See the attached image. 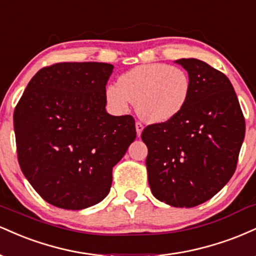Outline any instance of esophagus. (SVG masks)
Returning <instances> with one entry per match:
<instances>
[{"label": "esophagus", "mask_w": 256, "mask_h": 256, "mask_svg": "<svg viewBox=\"0 0 256 256\" xmlns=\"http://www.w3.org/2000/svg\"><path fill=\"white\" fill-rule=\"evenodd\" d=\"M143 128H144V126H143L142 122H136V131H137V136H138V137H140V134H142Z\"/></svg>", "instance_id": "1"}]
</instances>
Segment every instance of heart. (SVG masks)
Wrapping results in <instances>:
<instances>
[{"mask_svg":"<svg viewBox=\"0 0 256 256\" xmlns=\"http://www.w3.org/2000/svg\"><path fill=\"white\" fill-rule=\"evenodd\" d=\"M192 82L186 71L166 64H144L128 70L108 85L106 101L112 110L125 113L136 104L137 114L144 122L161 124L182 113L189 100Z\"/></svg>","mask_w":256,"mask_h":256,"instance_id":"obj_1","label":"heart"}]
</instances>
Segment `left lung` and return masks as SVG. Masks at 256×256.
<instances>
[{
    "instance_id": "8db88e82",
    "label": "left lung",
    "mask_w": 256,
    "mask_h": 256,
    "mask_svg": "<svg viewBox=\"0 0 256 256\" xmlns=\"http://www.w3.org/2000/svg\"><path fill=\"white\" fill-rule=\"evenodd\" d=\"M176 64L188 71L192 91L182 113L148 125L142 140L152 195L173 207L190 208L212 198L236 171L246 122L231 82L198 58Z\"/></svg>"
}]
</instances>
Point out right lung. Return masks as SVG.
I'll list each match as a JSON object with an SVG mask.
<instances>
[{
    "instance_id": "1",
    "label": "right lung",
    "mask_w": 256,
    "mask_h": 256,
    "mask_svg": "<svg viewBox=\"0 0 256 256\" xmlns=\"http://www.w3.org/2000/svg\"><path fill=\"white\" fill-rule=\"evenodd\" d=\"M114 66L60 62L40 70L14 110L18 161L43 200L79 210L101 202L113 167L136 138L131 116L106 112Z\"/></svg>"
}]
</instances>
